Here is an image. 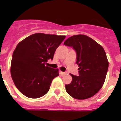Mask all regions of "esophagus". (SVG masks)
Here are the masks:
<instances>
[{
  "label": "esophagus",
  "mask_w": 121,
  "mask_h": 121,
  "mask_svg": "<svg viewBox=\"0 0 121 121\" xmlns=\"http://www.w3.org/2000/svg\"><path fill=\"white\" fill-rule=\"evenodd\" d=\"M61 75H62V76H63V75H65V74H67V73H65V72H61Z\"/></svg>",
  "instance_id": "1"
}]
</instances>
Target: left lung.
<instances>
[{"instance_id":"obj_1","label":"left lung","mask_w":121,"mask_h":121,"mask_svg":"<svg viewBox=\"0 0 121 121\" xmlns=\"http://www.w3.org/2000/svg\"><path fill=\"white\" fill-rule=\"evenodd\" d=\"M76 52L79 76L73 75L70 84L65 85L67 93L77 99L94 95L102 88L108 69V61L103 47L85 35L73 36L64 43Z\"/></svg>"}]
</instances>
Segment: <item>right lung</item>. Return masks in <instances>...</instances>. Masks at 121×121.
Returning a JSON list of instances; mask_svg holds the SVG:
<instances>
[{"instance_id": "right-lung-1", "label": "right lung", "mask_w": 121, "mask_h": 121, "mask_svg": "<svg viewBox=\"0 0 121 121\" xmlns=\"http://www.w3.org/2000/svg\"><path fill=\"white\" fill-rule=\"evenodd\" d=\"M65 36L36 33L20 41L12 58L10 73L17 88L31 98L43 97L49 91L52 81L59 75L58 69L47 66L53 59Z\"/></svg>"}]
</instances>
